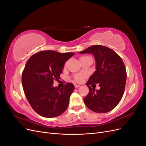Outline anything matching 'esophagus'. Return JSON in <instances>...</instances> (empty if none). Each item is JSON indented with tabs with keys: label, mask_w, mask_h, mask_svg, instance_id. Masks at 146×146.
Masks as SVG:
<instances>
[{
	"label": "esophagus",
	"mask_w": 146,
	"mask_h": 146,
	"mask_svg": "<svg viewBox=\"0 0 146 146\" xmlns=\"http://www.w3.org/2000/svg\"><path fill=\"white\" fill-rule=\"evenodd\" d=\"M80 85H77V84H76V85H75V87H76V88H78V87H80Z\"/></svg>",
	"instance_id": "1"
}]
</instances>
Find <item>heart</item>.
<instances>
[{
	"instance_id": "heart-1",
	"label": "heart",
	"mask_w": 146,
	"mask_h": 146,
	"mask_svg": "<svg viewBox=\"0 0 146 146\" xmlns=\"http://www.w3.org/2000/svg\"><path fill=\"white\" fill-rule=\"evenodd\" d=\"M85 57H88V56H82V57H81L80 59L83 58H85ZM85 76H86L85 75L83 74H77L74 75V76H73L74 81L76 82H80L83 80L84 77H85Z\"/></svg>"
}]
</instances>
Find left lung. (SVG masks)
Segmentation results:
<instances>
[{
  "mask_svg": "<svg viewBox=\"0 0 146 146\" xmlns=\"http://www.w3.org/2000/svg\"><path fill=\"white\" fill-rule=\"evenodd\" d=\"M94 56L96 70L86 83L89 93L83 99L91 111L104 113L111 111L121 101L124 92L127 72L124 63L117 54L108 47L94 45L81 51ZM99 83L100 90H96L90 85Z\"/></svg>",
  "mask_w": 146,
  "mask_h": 146,
  "instance_id": "1",
  "label": "left lung"
}]
</instances>
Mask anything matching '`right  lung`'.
<instances>
[{
    "label": "right lung",
    "instance_id": "right-lung-1",
    "mask_svg": "<svg viewBox=\"0 0 146 146\" xmlns=\"http://www.w3.org/2000/svg\"><path fill=\"white\" fill-rule=\"evenodd\" d=\"M74 55L72 52L42 50L33 55L26 63L22 84L31 107L40 116L55 117L67 109L74 85L67 83L60 88L53 86V83L59 80L64 63Z\"/></svg>",
    "mask_w": 146,
    "mask_h": 146
}]
</instances>
